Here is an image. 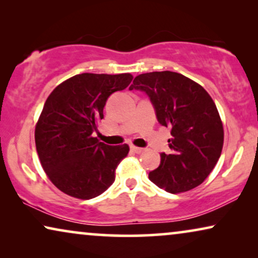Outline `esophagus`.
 <instances>
[{
    "instance_id": "obj_1",
    "label": "esophagus",
    "mask_w": 258,
    "mask_h": 258,
    "mask_svg": "<svg viewBox=\"0 0 258 258\" xmlns=\"http://www.w3.org/2000/svg\"><path fill=\"white\" fill-rule=\"evenodd\" d=\"M130 150H132L133 153H136V154H141V153H143V151H144L143 148L135 147V146H132V147H130Z\"/></svg>"
}]
</instances>
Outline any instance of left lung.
Returning a JSON list of instances; mask_svg holds the SVG:
<instances>
[{
  "label": "left lung",
  "instance_id": "8db88e82",
  "mask_svg": "<svg viewBox=\"0 0 258 258\" xmlns=\"http://www.w3.org/2000/svg\"><path fill=\"white\" fill-rule=\"evenodd\" d=\"M129 89L147 94L158 123L172 136L170 151L161 153L150 181L171 194L196 188L215 168L223 147V125L213 98L199 83L174 72L141 74Z\"/></svg>",
  "mask_w": 258,
  "mask_h": 258
}]
</instances>
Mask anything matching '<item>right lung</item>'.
Returning <instances> with one entry per match:
<instances>
[{"mask_svg": "<svg viewBox=\"0 0 258 258\" xmlns=\"http://www.w3.org/2000/svg\"><path fill=\"white\" fill-rule=\"evenodd\" d=\"M130 74H89L70 77L52 90L35 128L42 168L67 195L90 200L115 181V170L129 147L108 146L93 134L115 91L132 82Z\"/></svg>", "mask_w": 258, "mask_h": 258, "instance_id": "obj_1", "label": "right lung"}]
</instances>
